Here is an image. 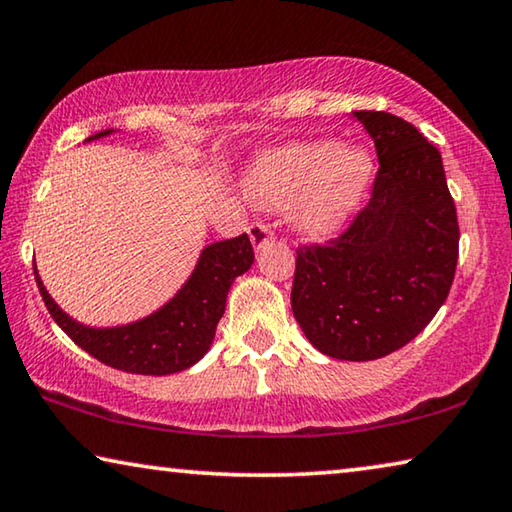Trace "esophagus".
<instances>
[{
    "label": "esophagus",
    "mask_w": 512,
    "mask_h": 512,
    "mask_svg": "<svg viewBox=\"0 0 512 512\" xmlns=\"http://www.w3.org/2000/svg\"><path fill=\"white\" fill-rule=\"evenodd\" d=\"M248 234H250V241H253L255 248H262L264 243L273 241V230L266 223H253L248 227Z\"/></svg>",
    "instance_id": "obj_1"
}]
</instances>
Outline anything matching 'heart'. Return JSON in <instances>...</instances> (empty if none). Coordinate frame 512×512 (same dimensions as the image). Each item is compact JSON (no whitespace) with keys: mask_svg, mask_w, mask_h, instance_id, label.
<instances>
[{"mask_svg":"<svg viewBox=\"0 0 512 512\" xmlns=\"http://www.w3.org/2000/svg\"><path fill=\"white\" fill-rule=\"evenodd\" d=\"M371 173L369 152L358 145L291 143L255 161L248 193L259 205H289L296 230L328 237L358 209Z\"/></svg>","mask_w":512,"mask_h":512,"instance_id":"b5f03b06","label":"heart"}]
</instances>
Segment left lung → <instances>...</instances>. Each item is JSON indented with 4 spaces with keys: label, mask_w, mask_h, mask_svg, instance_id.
Returning <instances> with one entry per match:
<instances>
[{
    "label": "left lung",
    "mask_w": 512,
    "mask_h": 512,
    "mask_svg": "<svg viewBox=\"0 0 512 512\" xmlns=\"http://www.w3.org/2000/svg\"><path fill=\"white\" fill-rule=\"evenodd\" d=\"M376 145L371 198L339 237L296 248L291 310L337 360H378L412 342L449 296L458 216L440 150L387 111H355Z\"/></svg>",
    "instance_id": "1"
}]
</instances>
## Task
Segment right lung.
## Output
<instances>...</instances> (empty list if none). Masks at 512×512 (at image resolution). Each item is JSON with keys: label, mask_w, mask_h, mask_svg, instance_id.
Instances as JSON below:
<instances>
[{"label": "right lung", "mask_w": 512, "mask_h": 512, "mask_svg": "<svg viewBox=\"0 0 512 512\" xmlns=\"http://www.w3.org/2000/svg\"><path fill=\"white\" fill-rule=\"evenodd\" d=\"M111 129L91 136H107ZM255 262L248 234L212 243L186 285L159 312L120 328H86L59 310L36 273L38 291L61 330L104 364L127 373L166 376L196 364L212 346L216 326L225 312V298L237 275Z\"/></svg>", "instance_id": "obj_1"}]
</instances>
